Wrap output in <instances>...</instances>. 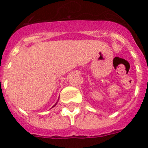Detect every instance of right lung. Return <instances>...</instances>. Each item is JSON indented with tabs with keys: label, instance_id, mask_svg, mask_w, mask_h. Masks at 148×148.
Instances as JSON below:
<instances>
[{
	"label": "right lung",
	"instance_id": "right-lung-1",
	"mask_svg": "<svg viewBox=\"0 0 148 148\" xmlns=\"http://www.w3.org/2000/svg\"><path fill=\"white\" fill-rule=\"evenodd\" d=\"M57 103H58V101H57V102H56V104H55V105H54V106H53V108H54V107H55V106H56V104H57Z\"/></svg>",
	"mask_w": 148,
	"mask_h": 148
}]
</instances>
